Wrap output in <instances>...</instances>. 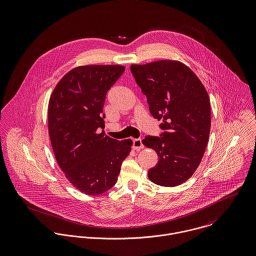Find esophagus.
Here are the masks:
<instances>
[{"label":"esophagus","instance_id":"34e87169","mask_svg":"<svg viewBox=\"0 0 256 256\" xmlns=\"http://www.w3.org/2000/svg\"><path fill=\"white\" fill-rule=\"evenodd\" d=\"M134 150H139L141 148H144V145L142 143V140L141 139H134L133 140V146H132Z\"/></svg>","mask_w":256,"mask_h":256}]
</instances>
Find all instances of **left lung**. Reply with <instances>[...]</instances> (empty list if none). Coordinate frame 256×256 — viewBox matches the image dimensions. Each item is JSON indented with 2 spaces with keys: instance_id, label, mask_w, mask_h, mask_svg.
Instances as JSON below:
<instances>
[{
  "instance_id": "obj_1",
  "label": "left lung",
  "mask_w": 256,
  "mask_h": 256,
  "mask_svg": "<svg viewBox=\"0 0 256 256\" xmlns=\"http://www.w3.org/2000/svg\"><path fill=\"white\" fill-rule=\"evenodd\" d=\"M130 69L146 96L150 114L162 121L160 137L146 136L142 141L158 156L148 178L160 186L180 185L197 170L209 140L211 108L207 90L180 61L160 60L131 65Z\"/></svg>"
}]
</instances>
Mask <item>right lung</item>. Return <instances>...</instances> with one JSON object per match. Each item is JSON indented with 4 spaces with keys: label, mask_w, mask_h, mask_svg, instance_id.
Returning a JSON list of instances; mask_svg holds the SVG:
<instances>
[{
    "label": "right lung",
    "mask_w": 256,
    "mask_h": 256,
    "mask_svg": "<svg viewBox=\"0 0 256 256\" xmlns=\"http://www.w3.org/2000/svg\"><path fill=\"white\" fill-rule=\"evenodd\" d=\"M124 71L121 65L76 67L59 80L49 100L48 131L56 160L67 180L86 195L113 187L133 144L98 132L104 128L106 94Z\"/></svg>",
    "instance_id": "right-lung-1"
}]
</instances>
